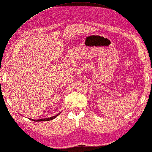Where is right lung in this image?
<instances>
[{
	"instance_id": "add662e5",
	"label": "right lung",
	"mask_w": 152,
	"mask_h": 152,
	"mask_svg": "<svg viewBox=\"0 0 152 152\" xmlns=\"http://www.w3.org/2000/svg\"><path fill=\"white\" fill-rule=\"evenodd\" d=\"M60 114V113H59L58 114H57L55 116H53L52 117H50V118H42V119H39V120H34V119H30L32 121H35V122H42V121H49V120H53L55 119V118H56L57 116H58L59 114ZM30 119V118H29Z\"/></svg>"
}]
</instances>
